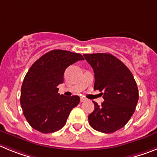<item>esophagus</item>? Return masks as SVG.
<instances>
[{
    "label": "esophagus",
    "mask_w": 157,
    "mask_h": 157,
    "mask_svg": "<svg viewBox=\"0 0 157 157\" xmlns=\"http://www.w3.org/2000/svg\"><path fill=\"white\" fill-rule=\"evenodd\" d=\"M87 101V98H84V97H81V98H80V101H81V102H83V101Z\"/></svg>",
    "instance_id": "1"
}]
</instances>
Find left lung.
<instances>
[{
  "mask_svg": "<svg viewBox=\"0 0 157 157\" xmlns=\"http://www.w3.org/2000/svg\"><path fill=\"white\" fill-rule=\"evenodd\" d=\"M94 73V90L103 91L101 105L93 101L94 109L88 116L89 124L102 133L121 129L131 119L138 101V90L129 69L108 53L84 55Z\"/></svg>",
  "mask_w": 157,
  "mask_h": 157,
  "instance_id": "8db88e82",
  "label": "left lung"
}]
</instances>
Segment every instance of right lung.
I'll use <instances>...</instances> for the list:
<instances>
[{"label":"right lung","mask_w":157,"mask_h":157,"mask_svg":"<svg viewBox=\"0 0 157 157\" xmlns=\"http://www.w3.org/2000/svg\"><path fill=\"white\" fill-rule=\"evenodd\" d=\"M79 60L80 54L53 50L37 59L28 70L21 88L20 103L26 121L41 133L61 129L71 110L80 102V97H66L58 93L63 83L66 69Z\"/></svg>","instance_id":"right-lung-1"}]
</instances>
